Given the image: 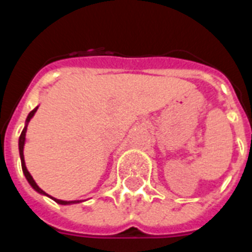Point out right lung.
I'll return each instance as SVG.
<instances>
[{
  "instance_id": "right-lung-1",
  "label": "right lung",
  "mask_w": 252,
  "mask_h": 252,
  "mask_svg": "<svg viewBox=\"0 0 252 252\" xmlns=\"http://www.w3.org/2000/svg\"><path fill=\"white\" fill-rule=\"evenodd\" d=\"M37 107L36 108H33L31 112L29 114V116H27V119H26V126L25 128H23V130H22L21 136H19V156H21V162H22V170H23V174H25L26 179H27V182L30 183V186L35 189L36 192H39V193H41V195H45V196H49L47 195L43 189H41L39 186H37L36 183H35V180H33V178L31 176V174L29 172V170H27V167H26V163H25V156H23V146H25V141H26V132H27V124H29V122L32 119V116L35 115V112H36ZM51 199L55 200L57 204H61V205H68V204H74V203H80L78 200L77 201H64V200H59V199H55V197H52V196H49Z\"/></svg>"
}]
</instances>
